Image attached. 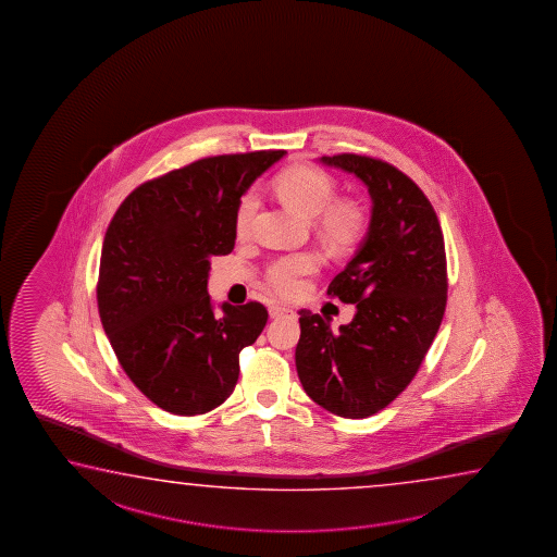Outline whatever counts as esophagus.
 <instances>
[{
  "label": "esophagus",
  "instance_id": "esophagus-1",
  "mask_svg": "<svg viewBox=\"0 0 557 557\" xmlns=\"http://www.w3.org/2000/svg\"><path fill=\"white\" fill-rule=\"evenodd\" d=\"M284 313H293V308H288V306H283V304L273 302L269 306V315L271 318H281Z\"/></svg>",
  "mask_w": 557,
  "mask_h": 557
}]
</instances>
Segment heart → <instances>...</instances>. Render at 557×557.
Wrapping results in <instances>:
<instances>
[{
	"mask_svg": "<svg viewBox=\"0 0 557 557\" xmlns=\"http://www.w3.org/2000/svg\"><path fill=\"white\" fill-rule=\"evenodd\" d=\"M276 190L284 202L306 218H315V227L321 237L339 249L355 246L367 230V210L352 198H335L337 183L327 171L311 165H296L284 171L276 180ZM259 197L247 190L236 208L237 236H247L253 227ZM320 264L318 253H294L276 259L267 281L276 293L290 296L302 288V278L313 273Z\"/></svg>",
	"mask_w": 557,
	"mask_h": 557,
	"instance_id": "heart-1",
	"label": "heart"
}]
</instances>
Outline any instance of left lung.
<instances>
[{"label": "left lung", "mask_w": 557, "mask_h": 557, "mask_svg": "<svg viewBox=\"0 0 557 557\" xmlns=\"http://www.w3.org/2000/svg\"><path fill=\"white\" fill-rule=\"evenodd\" d=\"M321 163L355 173L372 198L367 237L327 294L355 304L339 331L300 310L296 370L306 394L335 416L364 419L416 377L446 308V253L433 205L406 173L357 153Z\"/></svg>", "instance_id": "obj_1"}]
</instances>
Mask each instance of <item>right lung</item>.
Segmentation results:
<instances>
[{"instance_id":"obj_1","label":"right lung","mask_w":557,"mask_h":557,"mask_svg":"<svg viewBox=\"0 0 557 557\" xmlns=\"http://www.w3.org/2000/svg\"><path fill=\"white\" fill-rule=\"evenodd\" d=\"M286 151L214 156L146 181L107 227L97 306L134 386L173 416L222 406L239 376V352L267 323L263 304L208 296L212 255L232 253L242 195Z\"/></svg>"}]
</instances>
